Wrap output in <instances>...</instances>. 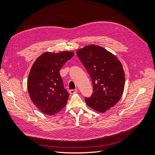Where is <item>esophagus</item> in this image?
<instances>
[{"label": "esophagus", "instance_id": "1", "mask_svg": "<svg viewBox=\"0 0 155 155\" xmlns=\"http://www.w3.org/2000/svg\"><path fill=\"white\" fill-rule=\"evenodd\" d=\"M78 91V89H72V90H69V93L71 94H73L76 93Z\"/></svg>", "mask_w": 155, "mask_h": 155}]
</instances>
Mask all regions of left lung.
I'll use <instances>...</instances> for the list:
<instances>
[{
    "label": "left lung",
    "instance_id": "1",
    "mask_svg": "<svg viewBox=\"0 0 155 155\" xmlns=\"http://www.w3.org/2000/svg\"><path fill=\"white\" fill-rule=\"evenodd\" d=\"M79 59L92 81L93 93L85 97L92 109L104 112L114 107L123 94L125 73L114 55L100 46L91 45L77 51Z\"/></svg>",
    "mask_w": 155,
    "mask_h": 155
}]
</instances>
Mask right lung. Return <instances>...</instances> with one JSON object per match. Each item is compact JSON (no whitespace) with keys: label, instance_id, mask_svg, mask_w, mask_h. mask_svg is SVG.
Listing matches in <instances>:
<instances>
[{"label":"right lung","instance_id":"1","mask_svg":"<svg viewBox=\"0 0 155 155\" xmlns=\"http://www.w3.org/2000/svg\"><path fill=\"white\" fill-rule=\"evenodd\" d=\"M74 55L72 51L45 52L32 65L28 79V91L32 102L41 112L58 113L66 105L69 94L65 90L59 70Z\"/></svg>","mask_w":155,"mask_h":155}]
</instances>
